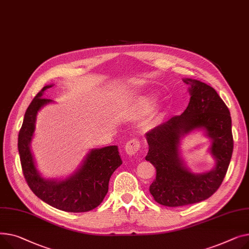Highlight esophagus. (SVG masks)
<instances>
[{"mask_svg": "<svg viewBox=\"0 0 249 249\" xmlns=\"http://www.w3.org/2000/svg\"><path fill=\"white\" fill-rule=\"evenodd\" d=\"M140 142L136 139L128 141L124 145V151L128 156H135L140 150Z\"/></svg>", "mask_w": 249, "mask_h": 249, "instance_id": "34e87169", "label": "esophagus"}]
</instances>
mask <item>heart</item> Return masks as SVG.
I'll return each mask as SVG.
<instances>
[{"mask_svg": "<svg viewBox=\"0 0 249 249\" xmlns=\"http://www.w3.org/2000/svg\"><path fill=\"white\" fill-rule=\"evenodd\" d=\"M156 101L157 97L152 94L141 96L128 108L124 110V116L128 121H139L153 110ZM158 122L159 114L157 112H153L150 115V118L143 123L142 126L145 130H151L158 124Z\"/></svg>", "mask_w": 249, "mask_h": 249, "instance_id": "obj_1", "label": "heart"}]
</instances>
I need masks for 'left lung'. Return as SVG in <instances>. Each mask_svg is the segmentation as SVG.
Segmentation results:
<instances>
[{"mask_svg":"<svg viewBox=\"0 0 249 249\" xmlns=\"http://www.w3.org/2000/svg\"><path fill=\"white\" fill-rule=\"evenodd\" d=\"M190 101L181 115L174 116L145 134L149 152L145 160L156 167L150 192L160 205L178 207L208 199L220 187L233 152L231 116L221 97L210 85L183 78ZM195 130L210 138L209 149L215 166L204 173L190 171L181 158V140Z\"/></svg>","mask_w":249,"mask_h":249,"instance_id":"1","label":"left lung"}]
</instances>
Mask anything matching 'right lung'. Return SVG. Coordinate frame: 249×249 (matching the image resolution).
<instances>
[{"mask_svg":"<svg viewBox=\"0 0 249 249\" xmlns=\"http://www.w3.org/2000/svg\"><path fill=\"white\" fill-rule=\"evenodd\" d=\"M53 84L44 86L28 107L18 137L22 170L33 193L50 206L66 212L80 213L96 208L108 191V182L123 160L118 145L91 149L80 166L66 178H45L38 171L31 151L38 111L54 102L44 98Z\"/></svg>","mask_w":249,"mask_h":249,"instance_id":"obj_1","label":"right lung"}]
</instances>
